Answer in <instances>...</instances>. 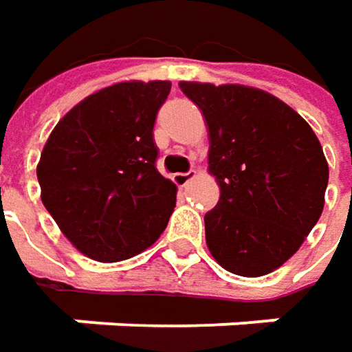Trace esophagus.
I'll list each match as a JSON object with an SVG mask.
<instances>
[{
    "instance_id": "esophagus-1",
    "label": "esophagus",
    "mask_w": 352,
    "mask_h": 352,
    "mask_svg": "<svg viewBox=\"0 0 352 352\" xmlns=\"http://www.w3.org/2000/svg\"><path fill=\"white\" fill-rule=\"evenodd\" d=\"M192 178H194V172H180V174H174V176H172L174 184L178 186V188H184V186L190 184Z\"/></svg>"
}]
</instances>
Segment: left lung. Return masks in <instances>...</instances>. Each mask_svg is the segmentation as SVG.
Wrapping results in <instances>:
<instances>
[{
    "label": "left lung",
    "instance_id": "1",
    "mask_svg": "<svg viewBox=\"0 0 352 352\" xmlns=\"http://www.w3.org/2000/svg\"><path fill=\"white\" fill-rule=\"evenodd\" d=\"M180 89L204 113L220 186L204 216L208 250L228 272L267 275L321 218L329 182L321 142L303 116L261 89L188 80Z\"/></svg>",
    "mask_w": 352,
    "mask_h": 352
}]
</instances>
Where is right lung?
Returning a JSON list of instances; mask_svg holds the SVG:
<instances>
[{
	"label": "right lung",
	"mask_w": 352,
	"mask_h": 352,
	"mask_svg": "<svg viewBox=\"0 0 352 352\" xmlns=\"http://www.w3.org/2000/svg\"><path fill=\"white\" fill-rule=\"evenodd\" d=\"M170 80H126L73 107L47 138L37 180L47 212L91 259L122 261L150 248L176 206L156 170L154 122Z\"/></svg>",
	"instance_id": "obj_1"
}]
</instances>
